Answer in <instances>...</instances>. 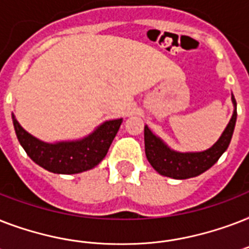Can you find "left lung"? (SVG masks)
I'll return each instance as SVG.
<instances>
[{
  "mask_svg": "<svg viewBox=\"0 0 249 249\" xmlns=\"http://www.w3.org/2000/svg\"><path fill=\"white\" fill-rule=\"evenodd\" d=\"M232 103L236 106L234 97H232ZM235 123L236 109H234L231 120L222 133V136L220 137V140L207 151L193 152V154L172 151L163 143V141H160L158 137L152 134L147 126H144V151L147 160L156 172L166 177L176 178V179L196 177L214 165L221 155L228 150L235 128Z\"/></svg>",
  "mask_w": 249,
  "mask_h": 249,
  "instance_id": "8db88e82",
  "label": "left lung"
}]
</instances>
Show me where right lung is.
Wrapping results in <instances>:
<instances>
[{
  "mask_svg": "<svg viewBox=\"0 0 249 249\" xmlns=\"http://www.w3.org/2000/svg\"><path fill=\"white\" fill-rule=\"evenodd\" d=\"M123 119L106 121L99 128L81 141L50 144L41 142L21 128L13 115V124L18 141L27 155L49 172L75 174L89 170L101 163L107 155Z\"/></svg>",
  "mask_w": 249,
  "mask_h": 249,
  "instance_id": "1",
  "label": "right lung"
}]
</instances>
